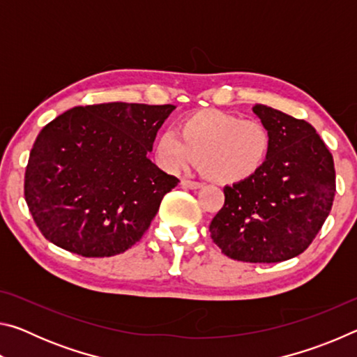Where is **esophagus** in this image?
<instances>
[{
    "label": "esophagus",
    "instance_id": "esophagus-1",
    "mask_svg": "<svg viewBox=\"0 0 357 357\" xmlns=\"http://www.w3.org/2000/svg\"><path fill=\"white\" fill-rule=\"evenodd\" d=\"M181 185L185 187V189H192V190L202 189V187H203L202 183H197V181H190V179H183V181H181Z\"/></svg>",
    "mask_w": 357,
    "mask_h": 357
}]
</instances>
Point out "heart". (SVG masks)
Returning a JSON list of instances; mask_svg holds the SVG:
<instances>
[{
	"mask_svg": "<svg viewBox=\"0 0 357 357\" xmlns=\"http://www.w3.org/2000/svg\"><path fill=\"white\" fill-rule=\"evenodd\" d=\"M271 132L258 119H241L220 110H198L155 142L157 159L167 170L200 164L204 176L236 184L255 176L271 151Z\"/></svg>",
	"mask_w": 357,
	"mask_h": 357,
	"instance_id": "heart-1",
	"label": "heart"
}]
</instances>
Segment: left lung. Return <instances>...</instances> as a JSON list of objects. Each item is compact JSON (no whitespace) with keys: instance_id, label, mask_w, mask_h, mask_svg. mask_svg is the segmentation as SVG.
I'll return each instance as SVG.
<instances>
[{"instance_id":"8db88e82","label":"left lung","mask_w":357,"mask_h":357,"mask_svg":"<svg viewBox=\"0 0 357 357\" xmlns=\"http://www.w3.org/2000/svg\"><path fill=\"white\" fill-rule=\"evenodd\" d=\"M253 113L271 132L269 155L255 176L223 189L209 231L229 258L279 263L304 252L328 219L334 159L307 121L261 104Z\"/></svg>"}]
</instances>
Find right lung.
<instances>
[{
    "mask_svg": "<svg viewBox=\"0 0 357 357\" xmlns=\"http://www.w3.org/2000/svg\"><path fill=\"white\" fill-rule=\"evenodd\" d=\"M174 105L74 107L39 132L25 172L36 225L61 249L113 257L142 239L179 179L149 160Z\"/></svg>",
    "mask_w": 357,
    "mask_h": 357,
    "instance_id": "right-lung-1",
    "label": "right lung"
}]
</instances>
